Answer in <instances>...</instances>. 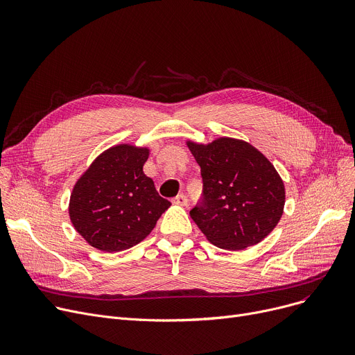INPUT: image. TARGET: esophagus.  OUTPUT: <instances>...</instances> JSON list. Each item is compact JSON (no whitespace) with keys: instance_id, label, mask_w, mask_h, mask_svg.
<instances>
[{"instance_id":"34e87169","label":"esophagus","mask_w":355,"mask_h":355,"mask_svg":"<svg viewBox=\"0 0 355 355\" xmlns=\"http://www.w3.org/2000/svg\"><path fill=\"white\" fill-rule=\"evenodd\" d=\"M171 201H173V204H175V206H187V202H189L187 197H185L184 194H178Z\"/></svg>"}]
</instances>
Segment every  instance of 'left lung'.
<instances>
[{"mask_svg":"<svg viewBox=\"0 0 355 355\" xmlns=\"http://www.w3.org/2000/svg\"><path fill=\"white\" fill-rule=\"evenodd\" d=\"M201 168L202 198L190 216L210 243L243 250L262 241L281 220L285 185L272 162L246 141H187Z\"/></svg>","mask_w":355,"mask_h":355,"instance_id":"obj_1","label":"left lung"}]
</instances>
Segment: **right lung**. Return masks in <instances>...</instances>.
<instances>
[{"label": "right lung", "instance_id": "add662e5", "mask_svg": "<svg viewBox=\"0 0 355 355\" xmlns=\"http://www.w3.org/2000/svg\"><path fill=\"white\" fill-rule=\"evenodd\" d=\"M148 157L145 146H110L74 184L70 221L92 248L115 253L138 245L171 206L144 174Z\"/></svg>", "mask_w": 355, "mask_h": 355}]
</instances>
